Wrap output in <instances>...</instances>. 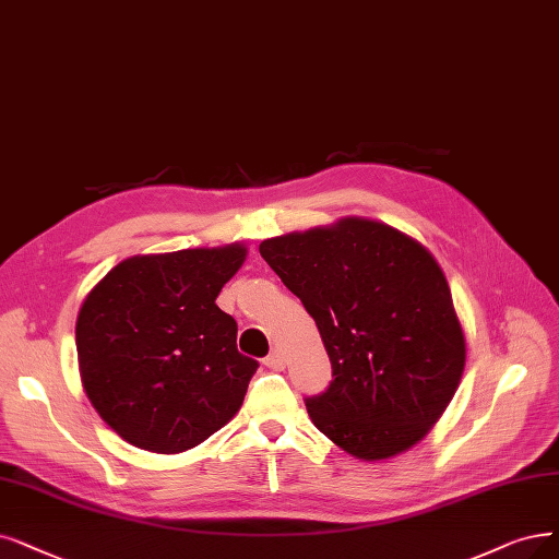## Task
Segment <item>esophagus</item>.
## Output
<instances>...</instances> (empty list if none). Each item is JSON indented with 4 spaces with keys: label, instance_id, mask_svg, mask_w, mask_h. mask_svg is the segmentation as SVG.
<instances>
[{
    "label": "esophagus",
    "instance_id": "34e87169",
    "mask_svg": "<svg viewBox=\"0 0 559 559\" xmlns=\"http://www.w3.org/2000/svg\"><path fill=\"white\" fill-rule=\"evenodd\" d=\"M263 365L267 367V369H273V371H282L284 367H286V360H284V353H280V350H273L271 355L265 357L263 360Z\"/></svg>",
    "mask_w": 559,
    "mask_h": 559
}]
</instances>
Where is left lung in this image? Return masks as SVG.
<instances>
[{
	"label": "left lung",
	"mask_w": 559,
	"mask_h": 559,
	"mask_svg": "<svg viewBox=\"0 0 559 559\" xmlns=\"http://www.w3.org/2000/svg\"><path fill=\"white\" fill-rule=\"evenodd\" d=\"M259 252L317 321L330 357V388L305 399L314 427L362 461L411 450L450 406L465 367L436 257L367 217L267 238Z\"/></svg>",
	"instance_id": "1"
}]
</instances>
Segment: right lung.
<instances>
[{"label": "right lung", "mask_w": 559, "mask_h": 559, "mask_svg": "<svg viewBox=\"0 0 559 559\" xmlns=\"http://www.w3.org/2000/svg\"><path fill=\"white\" fill-rule=\"evenodd\" d=\"M245 259L242 242L138 254L86 294L75 323L82 388L126 442L178 454L240 411L259 362L238 353V325L215 298Z\"/></svg>", "instance_id": "add662e5"}]
</instances>
